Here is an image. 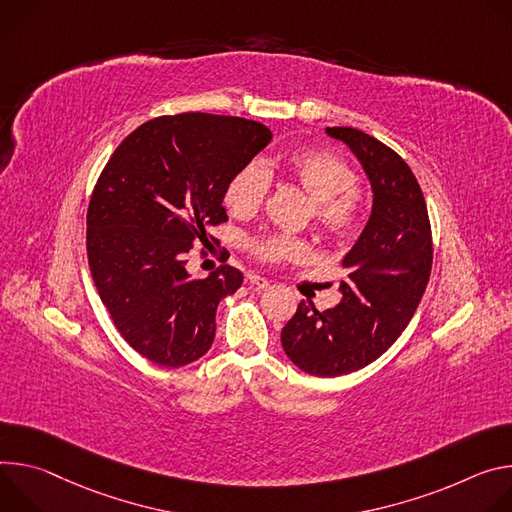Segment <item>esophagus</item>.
Segmentation results:
<instances>
[{
  "label": "esophagus",
  "mask_w": 512,
  "mask_h": 512,
  "mask_svg": "<svg viewBox=\"0 0 512 512\" xmlns=\"http://www.w3.org/2000/svg\"><path fill=\"white\" fill-rule=\"evenodd\" d=\"M246 282H248V287L254 289V291H266L270 287V282L266 278L258 276V274H248Z\"/></svg>",
  "instance_id": "obj_1"
}]
</instances>
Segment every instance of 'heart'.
I'll return each mask as SVG.
<instances>
[{"instance_id": "obj_1", "label": "heart", "mask_w": 512, "mask_h": 512, "mask_svg": "<svg viewBox=\"0 0 512 512\" xmlns=\"http://www.w3.org/2000/svg\"><path fill=\"white\" fill-rule=\"evenodd\" d=\"M272 168L248 164L240 168L225 187V207L236 217L254 215L268 197ZM280 173L299 185L311 199L313 219L319 230L333 238L354 236L364 221V201L354 189L358 175L354 168L325 150H297L280 164ZM252 254L268 264L301 260L309 254V244L291 234H268L250 240Z\"/></svg>"}]
</instances>
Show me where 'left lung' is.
Here are the masks:
<instances>
[{"label": "left lung", "instance_id": "left-lung-1", "mask_svg": "<svg viewBox=\"0 0 512 512\" xmlns=\"http://www.w3.org/2000/svg\"><path fill=\"white\" fill-rule=\"evenodd\" d=\"M362 162L374 205L342 266L344 299L317 311L301 301L280 342L303 372L335 378L380 358L415 315L431 274L433 240L421 187L392 148L356 128H325Z\"/></svg>", "mask_w": 512, "mask_h": 512}]
</instances>
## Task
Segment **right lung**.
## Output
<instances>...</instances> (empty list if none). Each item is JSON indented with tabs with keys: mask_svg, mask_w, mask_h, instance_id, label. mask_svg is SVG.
Returning <instances> with one entry per match:
<instances>
[{
	"mask_svg": "<svg viewBox=\"0 0 512 512\" xmlns=\"http://www.w3.org/2000/svg\"><path fill=\"white\" fill-rule=\"evenodd\" d=\"M270 140L244 118L160 116L101 170L87 209L89 268L113 325L146 360L179 368L211 348L217 305L244 276L230 264L191 276L189 250L211 246L209 227L227 221V183Z\"/></svg>",
	"mask_w": 512,
	"mask_h": 512,
	"instance_id": "right-lung-1",
	"label": "right lung"
}]
</instances>
